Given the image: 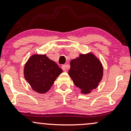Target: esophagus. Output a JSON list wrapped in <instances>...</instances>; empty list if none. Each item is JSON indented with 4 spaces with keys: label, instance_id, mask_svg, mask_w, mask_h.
<instances>
[{
    "label": "esophagus",
    "instance_id": "esophagus-1",
    "mask_svg": "<svg viewBox=\"0 0 131 131\" xmlns=\"http://www.w3.org/2000/svg\"><path fill=\"white\" fill-rule=\"evenodd\" d=\"M61 68H62V70H63L64 71H67V68H68V65L67 64H63V65H62V67H61Z\"/></svg>",
    "mask_w": 131,
    "mask_h": 131
}]
</instances>
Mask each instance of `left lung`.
<instances>
[{
  "label": "left lung",
  "instance_id": "obj_1",
  "mask_svg": "<svg viewBox=\"0 0 131 131\" xmlns=\"http://www.w3.org/2000/svg\"><path fill=\"white\" fill-rule=\"evenodd\" d=\"M68 74L82 94H89L98 87L103 77V67L93 53L81 54L72 60Z\"/></svg>",
  "mask_w": 131,
  "mask_h": 131
}]
</instances>
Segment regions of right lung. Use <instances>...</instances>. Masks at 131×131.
I'll return each instance as SVG.
<instances>
[{"instance_id": "add662e5", "label": "right lung", "mask_w": 131, "mask_h": 131, "mask_svg": "<svg viewBox=\"0 0 131 131\" xmlns=\"http://www.w3.org/2000/svg\"><path fill=\"white\" fill-rule=\"evenodd\" d=\"M63 72L55 61L46 55H33L24 68L25 79L34 91L44 94L50 90L57 78Z\"/></svg>"}]
</instances>
